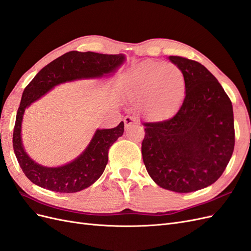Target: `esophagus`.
Returning a JSON list of instances; mask_svg holds the SVG:
<instances>
[{
	"label": "esophagus",
	"mask_w": 251,
	"mask_h": 251,
	"mask_svg": "<svg viewBox=\"0 0 251 251\" xmlns=\"http://www.w3.org/2000/svg\"><path fill=\"white\" fill-rule=\"evenodd\" d=\"M124 121H125L126 130H127V128L130 127V126L135 123V119H134L133 117H131V116H126L125 119H124Z\"/></svg>",
	"instance_id": "obj_1"
}]
</instances>
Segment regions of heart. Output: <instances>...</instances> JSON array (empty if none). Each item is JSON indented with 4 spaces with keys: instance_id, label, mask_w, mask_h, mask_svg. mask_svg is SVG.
<instances>
[{
    "instance_id": "1",
    "label": "heart",
    "mask_w": 251,
    "mask_h": 251,
    "mask_svg": "<svg viewBox=\"0 0 251 251\" xmlns=\"http://www.w3.org/2000/svg\"><path fill=\"white\" fill-rule=\"evenodd\" d=\"M126 94L138 103L144 117L164 120L173 116L183 103L186 79L177 65L146 62L131 73Z\"/></svg>"
}]
</instances>
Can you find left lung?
I'll return each mask as SVG.
<instances>
[{"label": "left lung", "mask_w": 251, "mask_h": 251, "mask_svg": "<svg viewBox=\"0 0 251 251\" xmlns=\"http://www.w3.org/2000/svg\"><path fill=\"white\" fill-rule=\"evenodd\" d=\"M169 59L183 71L186 94L178 112L160 123H146L142 159L160 187L191 193L220 178L234 148L233 111L217 78L195 60Z\"/></svg>", "instance_id": "1"}]
</instances>
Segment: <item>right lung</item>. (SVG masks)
I'll return each instance as SVG.
<instances>
[{"instance_id":"1","label":"right lung","mask_w":251,"mask_h":251,"mask_svg":"<svg viewBox=\"0 0 251 251\" xmlns=\"http://www.w3.org/2000/svg\"><path fill=\"white\" fill-rule=\"evenodd\" d=\"M126 62L125 54H101L70 51L37 73L22 95L13 130V150L25 176L34 184L57 193L82 191L100 178L108 163L110 147L125 131L124 121L113 128H97L86 150L69 163L50 168L36 163L26 153L22 141L25 110L60 83L110 77Z\"/></svg>"}]
</instances>
